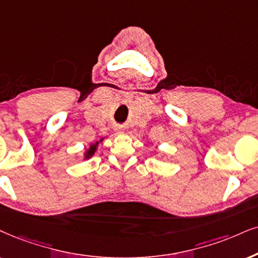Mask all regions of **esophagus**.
Segmentation results:
<instances>
[{
    "mask_svg": "<svg viewBox=\"0 0 258 258\" xmlns=\"http://www.w3.org/2000/svg\"><path fill=\"white\" fill-rule=\"evenodd\" d=\"M116 131H118V133H122L121 131H120V130H116Z\"/></svg>",
    "mask_w": 258,
    "mask_h": 258,
    "instance_id": "34e87169",
    "label": "esophagus"
}]
</instances>
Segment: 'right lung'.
Returning a JSON list of instances; mask_svg holds the SVG:
<instances>
[{"label": "right lung", "instance_id": "obj_1", "mask_svg": "<svg viewBox=\"0 0 258 258\" xmlns=\"http://www.w3.org/2000/svg\"><path fill=\"white\" fill-rule=\"evenodd\" d=\"M103 139H101L100 142H102ZM97 145H99V142H96V143H94V144H91L90 145V148L87 150L86 151V155H84V158L86 159H88V158H90L91 156L94 155V153H95V151H96V149H97Z\"/></svg>", "mask_w": 258, "mask_h": 258}]
</instances>
